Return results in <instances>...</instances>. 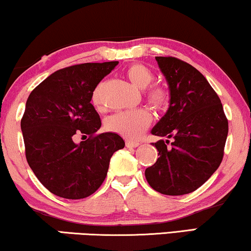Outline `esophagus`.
I'll return each instance as SVG.
<instances>
[{"label":"esophagus","mask_w":251,"mask_h":251,"mask_svg":"<svg viewBox=\"0 0 251 251\" xmlns=\"http://www.w3.org/2000/svg\"><path fill=\"white\" fill-rule=\"evenodd\" d=\"M139 145L140 144L137 142H130V140H126V146L129 147V149H136V147H138Z\"/></svg>","instance_id":"obj_1"}]
</instances>
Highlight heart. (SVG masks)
Listing matches in <instances>:
<instances>
[{
	"label": "heart",
	"mask_w": 251,
	"mask_h": 251,
	"mask_svg": "<svg viewBox=\"0 0 251 251\" xmlns=\"http://www.w3.org/2000/svg\"><path fill=\"white\" fill-rule=\"evenodd\" d=\"M126 77L138 89H146L153 80L151 70L142 64H133L126 71ZM147 100L156 108H163L169 101V94L166 89L159 85H153L146 92ZM92 101L96 106L100 105L98 91L96 90L92 96ZM152 121V115L145 108L122 111L108 116L106 119L105 126L109 131L118 133L126 139H137L149 128Z\"/></svg>",
	"instance_id": "1"
}]
</instances>
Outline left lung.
Instances as JSON below:
<instances>
[{"mask_svg":"<svg viewBox=\"0 0 251 251\" xmlns=\"http://www.w3.org/2000/svg\"><path fill=\"white\" fill-rule=\"evenodd\" d=\"M169 88V107L151 130L173 138L153 143L159 157L145 170L150 186L166 195L198 190L218 169L224 155L228 122L221 99L203 75L174 57H155Z\"/></svg>","mask_w":251,"mask_h":251,"instance_id":"obj_1","label":"left lung"}]
</instances>
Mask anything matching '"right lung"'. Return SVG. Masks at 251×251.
<instances>
[{"mask_svg":"<svg viewBox=\"0 0 251 251\" xmlns=\"http://www.w3.org/2000/svg\"><path fill=\"white\" fill-rule=\"evenodd\" d=\"M119 61L87 63L54 72L30 92L22 119L26 159L47 190L64 199H84L100 187L109 161L125 140L101 126L91 98ZM83 134L87 141L74 142Z\"/></svg>","mask_w":251,"mask_h":251,"instance_id":"add662e5","label":"right lung"}]
</instances>
